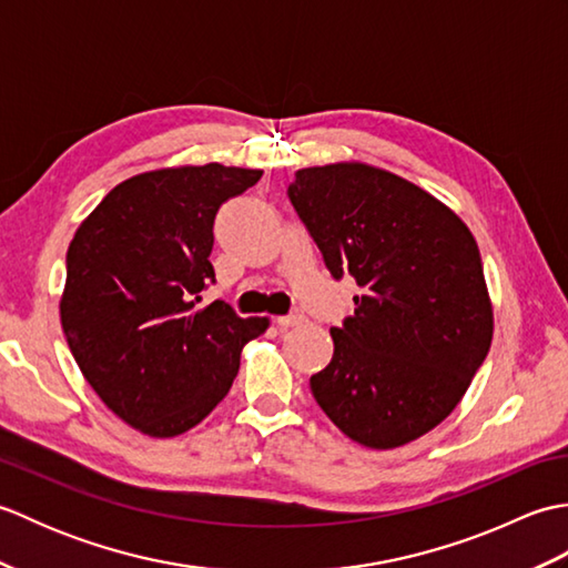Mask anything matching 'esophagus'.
<instances>
[{
    "label": "esophagus",
    "mask_w": 568,
    "mask_h": 568,
    "mask_svg": "<svg viewBox=\"0 0 568 568\" xmlns=\"http://www.w3.org/2000/svg\"><path fill=\"white\" fill-rule=\"evenodd\" d=\"M305 317L303 315H283V317H275L277 329H291L297 327V324H303Z\"/></svg>",
    "instance_id": "esophagus-1"
}]
</instances>
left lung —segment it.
<instances>
[{
  "instance_id": "obj_1",
  "label": "left lung",
  "mask_w": 568,
  "mask_h": 568,
  "mask_svg": "<svg viewBox=\"0 0 568 568\" xmlns=\"http://www.w3.org/2000/svg\"><path fill=\"white\" fill-rule=\"evenodd\" d=\"M293 207L339 281L361 287L332 327L312 395L348 439L395 449L452 413L484 364L493 307L474 234L429 192L366 163L303 168Z\"/></svg>"
}]
</instances>
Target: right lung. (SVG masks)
<instances>
[{
	"mask_svg": "<svg viewBox=\"0 0 568 568\" xmlns=\"http://www.w3.org/2000/svg\"><path fill=\"white\" fill-rule=\"evenodd\" d=\"M263 171L180 165L119 183L68 248L60 322L84 381L126 425L175 437L232 388L241 348L268 329L222 300L214 283V216Z\"/></svg>",
	"mask_w": 568,
	"mask_h": 568,
	"instance_id": "right-lung-1",
	"label": "right lung"
}]
</instances>
